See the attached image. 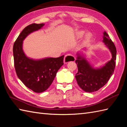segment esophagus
Instances as JSON below:
<instances>
[{"instance_id": "1", "label": "esophagus", "mask_w": 127, "mask_h": 127, "mask_svg": "<svg viewBox=\"0 0 127 127\" xmlns=\"http://www.w3.org/2000/svg\"><path fill=\"white\" fill-rule=\"evenodd\" d=\"M75 58L74 56H72L71 55H67L64 57V63H68L70 61H74Z\"/></svg>"}]
</instances>
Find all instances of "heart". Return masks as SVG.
Masks as SVG:
<instances>
[{"label":"heart","mask_w":127,"mask_h":127,"mask_svg":"<svg viewBox=\"0 0 127 127\" xmlns=\"http://www.w3.org/2000/svg\"><path fill=\"white\" fill-rule=\"evenodd\" d=\"M85 31H79V32H77V37H79L80 38V37H81L82 36H83V35L85 34ZM86 37L87 39H90L91 37V34L90 33H88V34H87V35H86Z\"/></svg>","instance_id":"1"}]
</instances>
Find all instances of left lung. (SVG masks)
I'll return each mask as SVG.
<instances>
[{"mask_svg": "<svg viewBox=\"0 0 127 127\" xmlns=\"http://www.w3.org/2000/svg\"><path fill=\"white\" fill-rule=\"evenodd\" d=\"M103 42L109 47L112 54V58L104 66L99 69H94L86 59L78 55L75 62L78 71L75 75L77 84L86 92L97 91L108 82L114 74L116 60V48L109 35L104 32Z\"/></svg>", "mask_w": 127, "mask_h": 127, "instance_id": "8db88e82", "label": "left lung"}]
</instances>
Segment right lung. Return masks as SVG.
<instances>
[{"label":"right lung","mask_w":127,"mask_h":127,"mask_svg":"<svg viewBox=\"0 0 127 127\" xmlns=\"http://www.w3.org/2000/svg\"><path fill=\"white\" fill-rule=\"evenodd\" d=\"M44 23H33L23 29L13 46L16 74L27 87L34 92H44L52 84L59 68L63 65L64 56L33 60L27 57L22 50L23 41L28 34L41 29Z\"/></svg>","instance_id":"right-lung-1"}]
</instances>
